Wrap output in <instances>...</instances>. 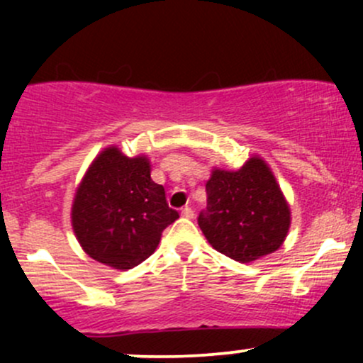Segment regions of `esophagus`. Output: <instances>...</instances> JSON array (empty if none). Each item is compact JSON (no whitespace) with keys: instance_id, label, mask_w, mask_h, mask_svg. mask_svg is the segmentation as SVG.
Returning a JSON list of instances; mask_svg holds the SVG:
<instances>
[{"instance_id":"1","label":"esophagus","mask_w":363,"mask_h":363,"mask_svg":"<svg viewBox=\"0 0 363 363\" xmlns=\"http://www.w3.org/2000/svg\"><path fill=\"white\" fill-rule=\"evenodd\" d=\"M182 216H184V218H194L193 208H191V206H184V208H182Z\"/></svg>"}]
</instances>
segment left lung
<instances>
[{
	"label": "left lung",
	"mask_w": 363,
	"mask_h": 363,
	"mask_svg": "<svg viewBox=\"0 0 363 363\" xmlns=\"http://www.w3.org/2000/svg\"><path fill=\"white\" fill-rule=\"evenodd\" d=\"M208 205L198 216L211 247L239 262L277 251L290 228V206L268 164L249 158L239 170L213 169Z\"/></svg>",
	"instance_id": "left-lung-1"
}]
</instances>
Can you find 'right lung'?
Wrapping results in <instances>:
<instances>
[{"label":"right lung","mask_w":363,"mask_h":363,"mask_svg":"<svg viewBox=\"0 0 363 363\" xmlns=\"http://www.w3.org/2000/svg\"><path fill=\"white\" fill-rule=\"evenodd\" d=\"M177 218L164 186L150 177L148 158H129L116 147L91 162L72 206L83 251L114 269H131L152 256L162 232Z\"/></svg>","instance_id":"add662e5"}]
</instances>
